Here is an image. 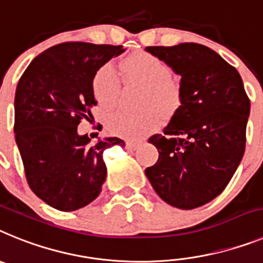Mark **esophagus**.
Listing matches in <instances>:
<instances>
[{
	"label": "esophagus",
	"mask_w": 263,
	"mask_h": 263,
	"mask_svg": "<svg viewBox=\"0 0 263 263\" xmlns=\"http://www.w3.org/2000/svg\"><path fill=\"white\" fill-rule=\"evenodd\" d=\"M140 145V141H125V147L128 148V149H138Z\"/></svg>",
	"instance_id": "esophagus-1"
}]
</instances>
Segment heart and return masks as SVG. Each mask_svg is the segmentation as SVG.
<instances>
[{
  "instance_id": "obj_1",
  "label": "heart",
  "mask_w": 263,
  "mask_h": 263,
  "mask_svg": "<svg viewBox=\"0 0 263 263\" xmlns=\"http://www.w3.org/2000/svg\"><path fill=\"white\" fill-rule=\"evenodd\" d=\"M128 83L143 86L138 112L116 111L107 118V128L127 139H140L157 128L163 115H172L181 106V84L172 77L171 66L148 51H135L120 62ZM122 81L112 65H104L92 78V93L102 108H112L118 102Z\"/></svg>"
}]
</instances>
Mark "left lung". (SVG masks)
<instances>
[{
    "instance_id": "1",
    "label": "left lung",
    "mask_w": 263,
    "mask_h": 263,
    "mask_svg": "<svg viewBox=\"0 0 263 263\" xmlns=\"http://www.w3.org/2000/svg\"><path fill=\"white\" fill-rule=\"evenodd\" d=\"M181 77V106L149 143L159 151L145 170L166 204L195 209L227 188L246 144L250 100L241 75L216 51L200 43L148 46Z\"/></svg>"
}]
</instances>
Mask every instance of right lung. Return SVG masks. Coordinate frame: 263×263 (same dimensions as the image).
Listing matches in <instances>:
<instances>
[{
  "instance_id": "add662e5",
  "label": "right lung",
  "mask_w": 263,
  "mask_h": 263,
  "mask_svg": "<svg viewBox=\"0 0 263 263\" xmlns=\"http://www.w3.org/2000/svg\"><path fill=\"white\" fill-rule=\"evenodd\" d=\"M123 46L65 42L41 52L27 66L14 99L15 143L31 191L50 206L72 212L102 192L107 168L103 152L124 145L119 138L92 144L78 134L82 119L97 106L92 78Z\"/></svg>"
}]
</instances>
